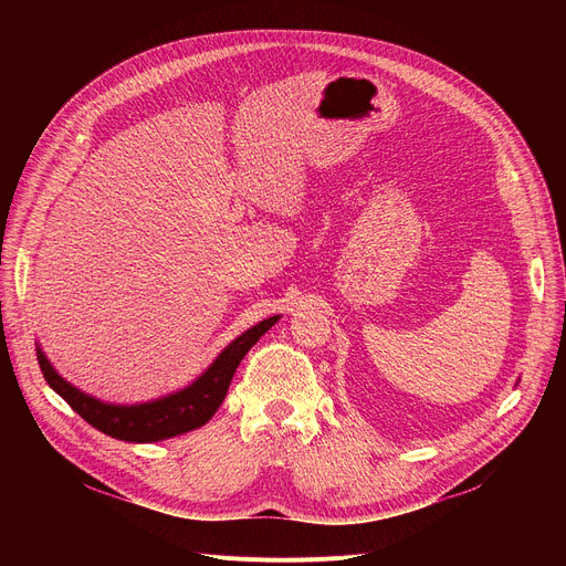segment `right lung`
<instances>
[{"mask_svg":"<svg viewBox=\"0 0 566 566\" xmlns=\"http://www.w3.org/2000/svg\"><path fill=\"white\" fill-rule=\"evenodd\" d=\"M277 318L280 316L265 318L238 339H233L218 355V360L208 367L192 385H188L186 390L174 392L158 401L139 403V406H114V403H103L94 397H88L77 388H73L71 382H66L52 369L41 348H36V358L50 388L62 397L84 422H88L94 429L116 440L158 442V440H167L174 436L188 433L192 429H199L213 418L216 410L227 397L235 367L241 365L245 353L259 342V337L273 328Z\"/></svg>","mask_w":566,"mask_h":566,"instance_id":"right-lung-1","label":"right lung"}]
</instances>
